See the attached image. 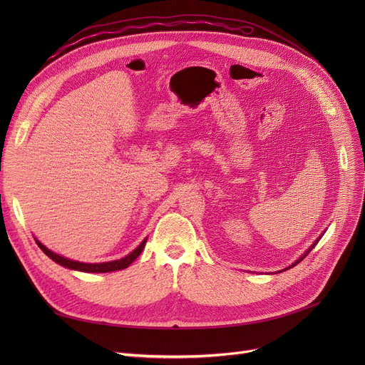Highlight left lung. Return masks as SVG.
<instances>
[{
  "mask_svg": "<svg viewBox=\"0 0 365 365\" xmlns=\"http://www.w3.org/2000/svg\"><path fill=\"white\" fill-rule=\"evenodd\" d=\"M321 237H322V235H321ZM321 237H319V238H318V240H317V241H315V242H314V244H312V245H311V248H309V250H308V252H306V253H304V255H303V256H302V257H300V259H299V260H297V262H294V263H293V264H292V266H296V264H297V263H299V262H302V260H303V259H304V257H306V256H308V255H309V253H311V250H312V248H314V247H315V245H317V244H318V241H319V240H321ZM292 266H290V267H292ZM290 267H287V269H290Z\"/></svg>",
  "mask_w": 365,
  "mask_h": 365,
  "instance_id": "8db88e82",
  "label": "left lung"
}]
</instances>
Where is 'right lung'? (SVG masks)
<instances>
[{
  "instance_id": "obj_1",
  "label": "right lung",
  "mask_w": 365,
  "mask_h": 365,
  "mask_svg": "<svg viewBox=\"0 0 365 365\" xmlns=\"http://www.w3.org/2000/svg\"><path fill=\"white\" fill-rule=\"evenodd\" d=\"M35 242L38 244V247L41 248V250L51 259L54 260L56 263H59L61 266H65V267H69V269H73V271H80V272H90V274H103V272H113V271H120V269H125V267H128L134 260H136L140 253L143 252L145 248V244H146V238L140 242V245L136 248V250H133L128 256L120 259V260H112V262H105V263H83V262H76V260H71V259H66L63 256H59L53 253L51 250H48V248L46 245H43L40 241L35 240Z\"/></svg>"
}]
</instances>
